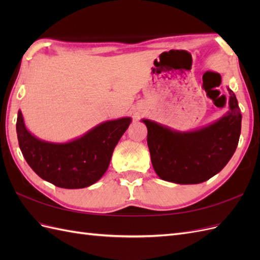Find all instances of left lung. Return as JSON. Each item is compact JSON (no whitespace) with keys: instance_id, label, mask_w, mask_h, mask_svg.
Returning <instances> with one entry per match:
<instances>
[{"instance_id":"8db88e82","label":"left lung","mask_w":260,"mask_h":260,"mask_svg":"<svg viewBox=\"0 0 260 260\" xmlns=\"http://www.w3.org/2000/svg\"><path fill=\"white\" fill-rule=\"evenodd\" d=\"M229 108L219 120L195 131L179 132L155 121L147 127V145L155 172L160 179L179 184H198L221 171L237 149L242 115L232 90Z\"/></svg>"}]
</instances>
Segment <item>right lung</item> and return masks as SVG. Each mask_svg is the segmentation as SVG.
<instances>
[{"label": "right lung", "instance_id": "1", "mask_svg": "<svg viewBox=\"0 0 260 260\" xmlns=\"http://www.w3.org/2000/svg\"><path fill=\"white\" fill-rule=\"evenodd\" d=\"M130 122L129 117L108 120L68 143H52L31 135L19 111L16 131L21 153L39 177L58 187L82 188L103 177Z\"/></svg>", "mask_w": 260, "mask_h": 260}]
</instances>
